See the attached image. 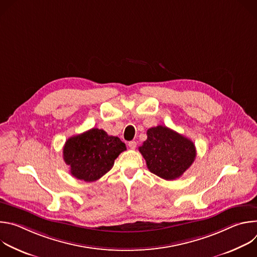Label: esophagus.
Listing matches in <instances>:
<instances>
[{"label": "esophagus", "instance_id": "esophagus-1", "mask_svg": "<svg viewBox=\"0 0 257 257\" xmlns=\"http://www.w3.org/2000/svg\"><path fill=\"white\" fill-rule=\"evenodd\" d=\"M128 145H129V148H130L131 150H134V149L136 148L137 143H136V141H130V142L128 143Z\"/></svg>", "mask_w": 257, "mask_h": 257}]
</instances>
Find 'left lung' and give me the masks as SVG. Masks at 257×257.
Segmentation results:
<instances>
[{
  "instance_id": "obj_1",
  "label": "left lung",
  "mask_w": 257,
  "mask_h": 257,
  "mask_svg": "<svg viewBox=\"0 0 257 257\" xmlns=\"http://www.w3.org/2000/svg\"><path fill=\"white\" fill-rule=\"evenodd\" d=\"M139 152L148 169L165 180L181 177L193 164L196 157L194 143L178 132L159 125L150 128Z\"/></svg>"
}]
</instances>
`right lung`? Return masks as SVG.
<instances>
[{
	"label": "right lung",
	"instance_id": "1",
	"mask_svg": "<svg viewBox=\"0 0 257 257\" xmlns=\"http://www.w3.org/2000/svg\"><path fill=\"white\" fill-rule=\"evenodd\" d=\"M126 145L117 136H109L102 129L92 128L70 137L64 145L63 159L76 179L93 182L114 166Z\"/></svg>",
	"mask_w": 257,
	"mask_h": 257
}]
</instances>
